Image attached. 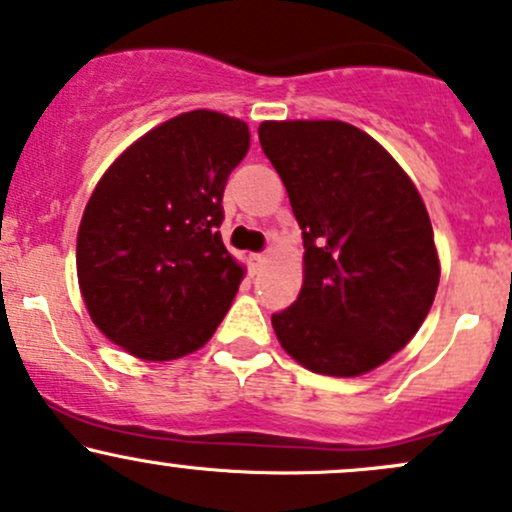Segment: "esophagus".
Returning <instances> with one entry per match:
<instances>
[{"label":"esophagus","mask_w":512,"mask_h":512,"mask_svg":"<svg viewBox=\"0 0 512 512\" xmlns=\"http://www.w3.org/2000/svg\"><path fill=\"white\" fill-rule=\"evenodd\" d=\"M247 260H250L252 272H260L262 265L267 262V255H265V252H250V257H247Z\"/></svg>","instance_id":"34e87169"}]
</instances>
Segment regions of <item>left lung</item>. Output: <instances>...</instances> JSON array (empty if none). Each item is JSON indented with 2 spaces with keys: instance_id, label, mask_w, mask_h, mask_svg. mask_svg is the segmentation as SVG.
I'll return each instance as SVG.
<instances>
[{
  "instance_id": "1",
  "label": "left lung",
  "mask_w": 512,
  "mask_h": 512,
  "mask_svg": "<svg viewBox=\"0 0 512 512\" xmlns=\"http://www.w3.org/2000/svg\"><path fill=\"white\" fill-rule=\"evenodd\" d=\"M257 133L306 247L301 294L272 313L274 333L316 374L372 372L418 333L440 284L423 199L350 123L265 121Z\"/></svg>"
}]
</instances>
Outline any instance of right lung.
I'll use <instances>...</instances> for the list:
<instances>
[{
	"label": "right lung",
	"instance_id": "obj_1",
	"mask_svg": "<svg viewBox=\"0 0 512 512\" xmlns=\"http://www.w3.org/2000/svg\"><path fill=\"white\" fill-rule=\"evenodd\" d=\"M250 131L189 111L145 133L99 179L77 235L94 325L140 359H177L216 333L243 267L221 238L223 189Z\"/></svg>",
	"mask_w": 512,
	"mask_h": 512
}]
</instances>
